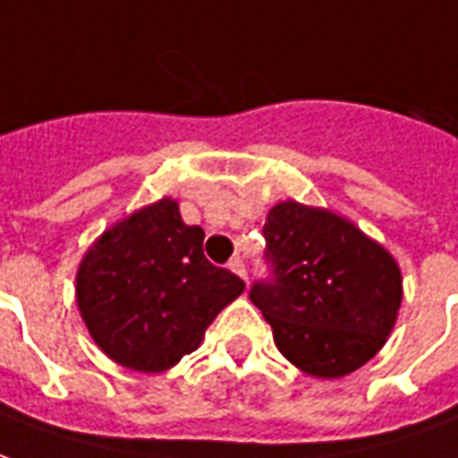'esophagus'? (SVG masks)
<instances>
[{
    "mask_svg": "<svg viewBox=\"0 0 458 458\" xmlns=\"http://www.w3.org/2000/svg\"><path fill=\"white\" fill-rule=\"evenodd\" d=\"M228 267L233 270V273L238 275L240 280H245V283H248V273H245V262H242V258H238V255H235V258L228 262Z\"/></svg>",
    "mask_w": 458,
    "mask_h": 458,
    "instance_id": "obj_1",
    "label": "esophagus"
}]
</instances>
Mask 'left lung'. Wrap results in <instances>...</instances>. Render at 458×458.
Segmentation results:
<instances>
[{"label": "left lung", "mask_w": 458, "mask_h": 458, "mask_svg": "<svg viewBox=\"0 0 458 458\" xmlns=\"http://www.w3.org/2000/svg\"><path fill=\"white\" fill-rule=\"evenodd\" d=\"M273 280L250 300L273 327L287 362L318 379H340L385 347L402 305L392 252L327 208L283 200L262 228Z\"/></svg>", "instance_id": "obj_1"}]
</instances>
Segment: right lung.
<instances>
[{"mask_svg": "<svg viewBox=\"0 0 458 458\" xmlns=\"http://www.w3.org/2000/svg\"><path fill=\"white\" fill-rule=\"evenodd\" d=\"M174 198L133 210L91 242L76 273V305L98 350L133 372H165L200 347L208 325L245 283L203 255Z\"/></svg>", "mask_w": 458, "mask_h": 458, "instance_id": "obj_1", "label": "right lung"}]
</instances>
